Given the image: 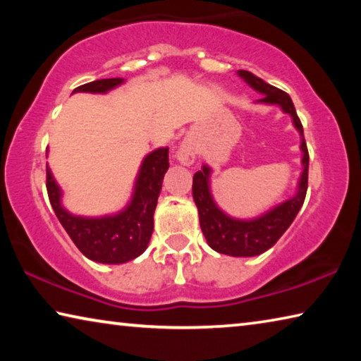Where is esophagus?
Segmentation results:
<instances>
[{
	"instance_id": "34e87169",
	"label": "esophagus",
	"mask_w": 361,
	"mask_h": 361,
	"mask_svg": "<svg viewBox=\"0 0 361 361\" xmlns=\"http://www.w3.org/2000/svg\"><path fill=\"white\" fill-rule=\"evenodd\" d=\"M176 159H178L183 166H191L195 159V146L191 142L185 140V142L180 145L178 151H176Z\"/></svg>"
}]
</instances>
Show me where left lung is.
Masks as SVG:
<instances>
[{"label":"left lung","instance_id":"1","mask_svg":"<svg viewBox=\"0 0 361 361\" xmlns=\"http://www.w3.org/2000/svg\"><path fill=\"white\" fill-rule=\"evenodd\" d=\"M243 81L256 92L262 94L256 103L264 105H277L282 111L290 114L293 126L301 135V151H302V172L298 183V191L293 197L283 200L282 204L274 207L262 215L252 219H237L219 209L210 191V175L212 169L202 166V170L194 173L192 178V197L199 210L200 229H202L207 243L218 253L229 256H258L266 250L276 245V242L283 235V232L290 228L293 219L304 204L305 192H307V173H309V152L305 146L302 124L299 121L295 105L290 95L274 85L262 81L253 73L239 70L237 71Z\"/></svg>","mask_w":361,"mask_h":361}]
</instances>
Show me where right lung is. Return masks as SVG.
Returning a JSON list of instances; mask_svg holds the SVG:
<instances>
[{
  "instance_id": "1",
  "label": "right lung",
  "mask_w": 361,
  "mask_h": 361,
  "mask_svg": "<svg viewBox=\"0 0 361 361\" xmlns=\"http://www.w3.org/2000/svg\"><path fill=\"white\" fill-rule=\"evenodd\" d=\"M124 82L122 78L99 79L79 85L73 92L106 94ZM169 170V148H157L143 159L133 186L130 202L114 215L87 218L76 216L62 205V189L46 167L49 200L59 221L85 258L102 264H122L142 255L154 229V210Z\"/></svg>"
}]
</instances>
